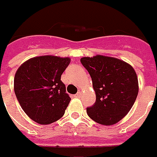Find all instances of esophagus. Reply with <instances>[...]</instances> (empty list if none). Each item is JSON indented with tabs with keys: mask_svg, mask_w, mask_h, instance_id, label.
I'll list each match as a JSON object with an SVG mask.
<instances>
[{
	"mask_svg": "<svg viewBox=\"0 0 157 157\" xmlns=\"http://www.w3.org/2000/svg\"><path fill=\"white\" fill-rule=\"evenodd\" d=\"M81 96H82V92L81 91H78V93L76 94H75V98H81Z\"/></svg>",
	"mask_w": 157,
	"mask_h": 157,
	"instance_id": "esophagus-1",
	"label": "esophagus"
}]
</instances>
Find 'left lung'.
<instances>
[{
  "label": "left lung",
  "instance_id": "1",
  "mask_svg": "<svg viewBox=\"0 0 157 157\" xmlns=\"http://www.w3.org/2000/svg\"><path fill=\"white\" fill-rule=\"evenodd\" d=\"M95 91V103L87 108V115L97 123L112 125L130 112L138 94V81L127 63L110 56L82 57Z\"/></svg>",
  "mask_w": 157,
  "mask_h": 157
}]
</instances>
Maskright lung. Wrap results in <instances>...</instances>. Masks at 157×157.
<instances>
[{"label": "right lung", "instance_id": "right-lung-1", "mask_svg": "<svg viewBox=\"0 0 157 157\" xmlns=\"http://www.w3.org/2000/svg\"><path fill=\"white\" fill-rule=\"evenodd\" d=\"M70 57L41 56L20 65L14 75V93L30 119L49 124L61 119L70 101L61 75Z\"/></svg>", "mask_w": 157, "mask_h": 157}]
</instances>
